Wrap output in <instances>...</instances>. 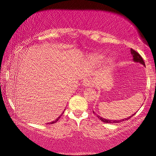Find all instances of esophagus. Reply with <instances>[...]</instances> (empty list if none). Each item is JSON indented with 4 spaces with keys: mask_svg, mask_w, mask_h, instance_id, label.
<instances>
[{
    "mask_svg": "<svg viewBox=\"0 0 156 156\" xmlns=\"http://www.w3.org/2000/svg\"><path fill=\"white\" fill-rule=\"evenodd\" d=\"M92 84H93V81L90 78L85 79V80L83 81V83H82V85L84 87H90Z\"/></svg>",
    "mask_w": 156,
    "mask_h": 156,
    "instance_id": "1",
    "label": "esophagus"
}]
</instances>
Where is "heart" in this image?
Returning <instances> with one entry per match:
<instances>
[{
	"instance_id": "obj_1",
	"label": "heart",
	"mask_w": 156,
	"mask_h": 156,
	"mask_svg": "<svg viewBox=\"0 0 156 156\" xmlns=\"http://www.w3.org/2000/svg\"><path fill=\"white\" fill-rule=\"evenodd\" d=\"M103 57H104L102 56V55H95L94 56V58L95 60L97 61V62L101 61L102 59H103ZM108 62H112V60L111 59H108Z\"/></svg>"
}]
</instances>
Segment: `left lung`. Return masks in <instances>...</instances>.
Here are the masks:
<instances>
[{
  "label": "left lung",
  "mask_w": 156,
  "mask_h": 156,
  "mask_svg": "<svg viewBox=\"0 0 156 156\" xmlns=\"http://www.w3.org/2000/svg\"><path fill=\"white\" fill-rule=\"evenodd\" d=\"M131 53L132 55V56H133V60L135 62H138L140 64H141V65H143L144 66H145L146 67V65H145V63H144V59H143V58L141 57V56L138 54V53L136 52V51H135L134 50H133V49H131ZM93 113H94V112L93 111ZM95 114V113H94ZM134 114L132 115V116L128 117V118L126 119H121V120H109V119H104L102 118V117H101L100 116H99V115H97V117L98 119H99L100 120H101V121H103L104 123H121L122 122V121H126V120H128V119H129L130 118H131V116H133Z\"/></svg>",
  "instance_id": "left-lung-1"
}]
</instances>
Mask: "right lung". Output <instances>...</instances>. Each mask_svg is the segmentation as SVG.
Listing matches in <instances>:
<instances>
[{"label": "right lung", "mask_w": 156, "mask_h": 156, "mask_svg": "<svg viewBox=\"0 0 156 156\" xmlns=\"http://www.w3.org/2000/svg\"><path fill=\"white\" fill-rule=\"evenodd\" d=\"M63 113H64V112H63ZM63 113H62V114L60 115V116H59L58 117V118H57V119H56V120H55V121H52V122H50V123H50V124H52V123H56V122H57V121L59 120V118H60V117H61V116H62V114H63ZM49 123H48V124H49Z\"/></svg>", "instance_id": "1"}]
</instances>
